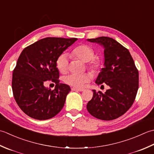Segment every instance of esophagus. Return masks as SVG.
<instances>
[{
    "instance_id": "esophagus-1",
    "label": "esophagus",
    "mask_w": 154,
    "mask_h": 154,
    "mask_svg": "<svg viewBox=\"0 0 154 154\" xmlns=\"http://www.w3.org/2000/svg\"><path fill=\"white\" fill-rule=\"evenodd\" d=\"M72 91H77V92H82L84 89L82 88H72Z\"/></svg>"
}]
</instances>
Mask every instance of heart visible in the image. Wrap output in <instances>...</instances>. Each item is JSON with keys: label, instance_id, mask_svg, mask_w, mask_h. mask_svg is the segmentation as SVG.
<instances>
[{"label": "heart", "instance_id": "heart-1", "mask_svg": "<svg viewBox=\"0 0 154 154\" xmlns=\"http://www.w3.org/2000/svg\"><path fill=\"white\" fill-rule=\"evenodd\" d=\"M71 56L84 62L87 68L93 72H98L102 66V60L98 56H94L95 52L92 47L86 45H78L72 51ZM56 68L60 72L64 74L68 69V58L66 54L60 55L56 61ZM90 80L88 73L71 74L64 78V82L68 85L75 88H82Z\"/></svg>", "mask_w": 154, "mask_h": 154}]
</instances>
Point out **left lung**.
<instances>
[{
  "instance_id": "obj_1",
  "label": "left lung",
  "mask_w": 154,
  "mask_h": 154,
  "mask_svg": "<svg viewBox=\"0 0 154 154\" xmlns=\"http://www.w3.org/2000/svg\"><path fill=\"white\" fill-rule=\"evenodd\" d=\"M104 48V68L96 80L109 89L103 94L93 90V97L87 103L90 114L100 120H112L124 114L136 98L139 87V73L129 51L109 37L88 39Z\"/></svg>"
}]
</instances>
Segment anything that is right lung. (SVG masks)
Segmentation results:
<instances>
[{
  "mask_svg": "<svg viewBox=\"0 0 154 154\" xmlns=\"http://www.w3.org/2000/svg\"><path fill=\"white\" fill-rule=\"evenodd\" d=\"M77 40L45 38L26 47L21 52L12 73V88L18 106L30 118L48 120L64 107L71 89L68 85L59 83L56 61ZM48 80L56 84L53 91L43 86Z\"/></svg>",
  "mask_w": 154,
  "mask_h": 154,
  "instance_id": "obj_1",
  "label": "right lung"
}]
</instances>
